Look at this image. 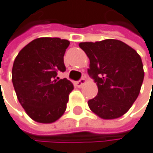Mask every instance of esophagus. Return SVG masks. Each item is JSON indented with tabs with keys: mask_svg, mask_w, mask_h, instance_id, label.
I'll list each match as a JSON object with an SVG mask.
<instances>
[{
	"mask_svg": "<svg viewBox=\"0 0 153 153\" xmlns=\"http://www.w3.org/2000/svg\"><path fill=\"white\" fill-rule=\"evenodd\" d=\"M85 82H86V79H85L84 77H82V78L79 79L78 81H76V82H75V85H76V87H78V88H80V87H82V85H83Z\"/></svg>",
	"mask_w": 153,
	"mask_h": 153,
	"instance_id": "34e87169",
	"label": "esophagus"
}]
</instances>
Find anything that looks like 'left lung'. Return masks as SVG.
Listing matches in <instances>:
<instances>
[{
	"label": "left lung",
	"instance_id": "8db88e82",
	"mask_svg": "<svg viewBox=\"0 0 153 153\" xmlns=\"http://www.w3.org/2000/svg\"><path fill=\"white\" fill-rule=\"evenodd\" d=\"M90 59L89 75L98 87L97 95L88 101L91 110L105 120L123 116L136 101L144 79L137 52L115 39L79 44Z\"/></svg>",
	"mask_w": 153,
	"mask_h": 153
}]
</instances>
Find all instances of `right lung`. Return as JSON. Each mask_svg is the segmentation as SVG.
Returning <instances> with one entry per match:
<instances>
[{
  "mask_svg": "<svg viewBox=\"0 0 153 153\" xmlns=\"http://www.w3.org/2000/svg\"><path fill=\"white\" fill-rule=\"evenodd\" d=\"M70 42L57 37L37 38L24 47L13 64L12 82L26 113L41 123H54L62 116L74 89L59 72L66 70L63 62Z\"/></svg>",
  "mask_w": 153,
  "mask_h": 153,
  "instance_id": "right-lung-1",
  "label": "right lung"
}]
</instances>
